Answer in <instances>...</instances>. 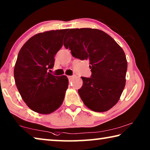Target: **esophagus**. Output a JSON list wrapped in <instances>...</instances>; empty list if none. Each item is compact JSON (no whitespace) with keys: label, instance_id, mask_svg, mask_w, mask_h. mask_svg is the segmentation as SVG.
<instances>
[{"label":"esophagus","instance_id":"obj_1","mask_svg":"<svg viewBox=\"0 0 150 150\" xmlns=\"http://www.w3.org/2000/svg\"><path fill=\"white\" fill-rule=\"evenodd\" d=\"M67 77H68V79H69L71 80V79H72V78L73 77V76H67Z\"/></svg>","mask_w":150,"mask_h":150}]
</instances>
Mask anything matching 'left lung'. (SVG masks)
I'll return each mask as SVG.
<instances>
[{
    "mask_svg": "<svg viewBox=\"0 0 150 150\" xmlns=\"http://www.w3.org/2000/svg\"><path fill=\"white\" fill-rule=\"evenodd\" d=\"M64 41L74 57L89 60L91 77H81L83 86L78 90L81 100L93 111L109 110L120 100L125 85L127 62L123 50L96 28H71Z\"/></svg>",
    "mask_w": 150,
    "mask_h": 150,
    "instance_id": "1",
    "label": "left lung"
}]
</instances>
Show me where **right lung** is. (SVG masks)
<instances>
[{
  "mask_svg": "<svg viewBox=\"0 0 150 150\" xmlns=\"http://www.w3.org/2000/svg\"><path fill=\"white\" fill-rule=\"evenodd\" d=\"M67 29L52 30L30 37L24 44L16 59L14 77L21 97L31 110L50 114L62 105L68 88L65 75L48 72L53 67L54 56L63 46Z\"/></svg>",
  "mask_w": 150,
  "mask_h": 150,
  "instance_id": "right-lung-1",
  "label": "right lung"
}]
</instances>
